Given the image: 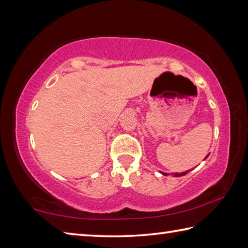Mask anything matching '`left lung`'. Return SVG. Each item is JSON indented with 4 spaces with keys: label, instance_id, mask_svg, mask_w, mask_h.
Returning a JSON list of instances; mask_svg holds the SVG:
<instances>
[{
    "label": "left lung",
    "instance_id": "left-lung-1",
    "mask_svg": "<svg viewBox=\"0 0 248 248\" xmlns=\"http://www.w3.org/2000/svg\"><path fill=\"white\" fill-rule=\"evenodd\" d=\"M208 157V155H207V156H205V158H207ZM191 170H186V171H183V173H175L174 174V176H175V177H180V176H184V175H186L187 173H189V171H190ZM163 175H165V176H167V175H170V174H167V173H162Z\"/></svg>",
    "mask_w": 248,
    "mask_h": 248
}]
</instances>
